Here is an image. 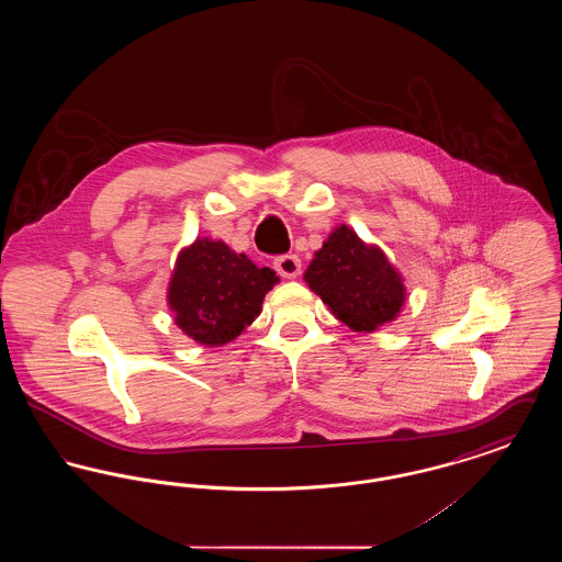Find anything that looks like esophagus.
Segmentation results:
<instances>
[{
	"mask_svg": "<svg viewBox=\"0 0 562 562\" xmlns=\"http://www.w3.org/2000/svg\"><path fill=\"white\" fill-rule=\"evenodd\" d=\"M273 268L282 276V278H289L293 280L299 273H301V259L296 255H282L273 261Z\"/></svg>",
	"mask_w": 562,
	"mask_h": 562,
	"instance_id": "obj_1",
	"label": "esophagus"
}]
</instances>
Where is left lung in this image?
<instances>
[{
    "label": "left lung",
    "instance_id": "left-lung-1",
    "mask_svg": "<svg viewBox=\"0 0 562 562\" xmlns=\"http://www.w3.org/2000/svg\"><path fill=\"white\" fill-rule=\"evenodd\" d=\"M305 282L353 330L373 333L392 322L404 303V284L376 246H367L349 227H337L305 271Z\"/></svg>",
    "mask_w": 562,
    "mask_h": 562
}]
</instances>
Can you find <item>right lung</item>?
<instances>
[{
	"mask_svg": "<svg viewBox=\"0 0 562 562\" xmlns=\"http://www.w3.org/2000/svg\"><path fill=\"white\" fill-rule=\"evenodd\" d=\"M276 271L257 268L223 241L195 240L179 255L168 305L179 328L204 346L236 339L261 312Z\"/></svg>",
	"mask_w": 562,
	"mask_h": 562,
	"instance_id": "obj_1",
	"label": "right lung"
}]
</instances>
